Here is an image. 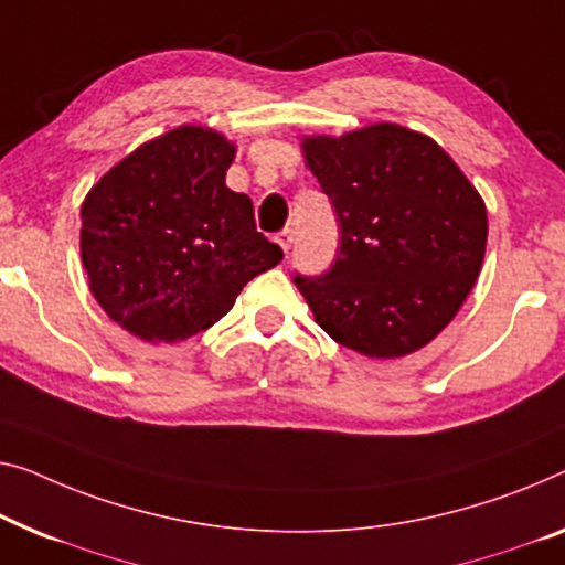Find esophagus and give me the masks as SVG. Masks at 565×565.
<instances>
[{
  "label": "esophagus",
  "mask_w": 565,
  "mask_h": 565,
  "mask_svg": "<svg viewBox=\"0 0 565 565\" xmlns=\"http://www.w3.org/2000/svg\"><path fill=\"white\" fill-rule=\"evenodd\" d=\"M276 241H279V246L284 248V254H289L291 246H294V231H289V228L281 231L279 235H276Z\"/></svg>",
  "instance_id": "esophagus-1"
}]
</instances>
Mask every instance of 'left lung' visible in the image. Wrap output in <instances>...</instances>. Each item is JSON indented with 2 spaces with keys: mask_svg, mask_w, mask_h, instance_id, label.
Here are the masks:
<instances>
[{
  "mask_svg": "<svg viewBox=\"0 0 565 565\" xmlns=\"http://www.w3.org/2000/svg\"><path fill=\"white\" fill-rule=\"evenodd\" d=\"M301 149L342 233L322 276H294L317 324L367 358L420 350L482 268L487 210L475 184L431 137L398 124L305 137Z\"/></svg>",
  "mask_w": 565,
  "mask_h": 565,
  "instance_id": "left-lung-1",
  "label": "left lung"
}]
</instances>
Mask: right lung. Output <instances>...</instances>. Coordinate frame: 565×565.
I'll return each mask as SVG.
<instances>
[{"instance_id":"1","label":"right lung","mask_w":565,"mask_h":565,"mask_svg":"<svg viewBox=\"0 0 565 565\" xmlns=\"http://www.w3.org/2000/svg\"><path fill=\"white\" fill-rule=\"evenodd\" d=\"M235 145L177 126L111 167L81 205V258L96 301L149 342L215 324L243 286L284 258L254 202L225 184Z\"/></svg>"}]
</instances>
